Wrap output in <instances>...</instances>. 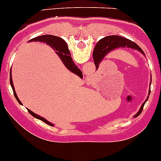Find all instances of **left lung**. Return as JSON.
Here are the masks:
<instances>
[{"label": "left lung", "mask_w": 161, "mask_h": 161, "mask_svg": "<svg viewBox=\"0 0 161 161\" xmlns=\"http://www.w3.org/2000/svg\"><path fill=\"white\" fill-rule=\"evenodd\" d=\"M119 48H130V49H135V50L139 51L143 56H146V54L144 53L142 49L136 43L130 41L129 39L125 38V37H121V36L117 35L107 36V37H104V38L101 39V40L97 43L96 46H95L94 48V50H93V60H94L96 68H98V66H99V64H101V62L104 60V57H105L108 54L110 53L112 51L115 50V49H119ZM151 82H152V75H151L150 85ZM149 94H150V89L149 90ZM149 96L147 97V98H146V100L145 101V102L142 103L141 108H140V109L138 110V113L135 115H138L139 114H141L142 112L145 103L147 101Z\"/></svg>", "instance_id": "1"}]
</instances>
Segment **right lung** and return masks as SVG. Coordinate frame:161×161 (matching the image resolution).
Masks as SVG:
<instances>
[{"mask_svg":"<svg viewBox=\"0 0 161 161\" xmlns=\"http://www.w3.org/2000/svg\"><path fill=\"white\" fill-rule=\"evenodd\" d=\"M40 42L46 43V45L50 46L51 48L53 49V50L56 51V53L59 56V57L60 58L61 61L63 62V64H64V66L69 70L70 71H71L72 73H74L75 75H78L79 77L82 78V72L81 71V70L78 68L75 65V64L73 62L72 58L71 57V54H70V51L68 49V45H67L66 42L62 39L61 37H57V36L54 35H49V34H46V35H41L38 36V37H34V38L31 39L30 41H28V42ZM10 84L11 86H12V90H13L14 96H15V99L17 100L19 104H21V101H19V99L18 98L16 93H15V87H14L13 82H12V68L10 69ZM28 112L31 114V115H33L35 118L38 119L40 120H42L43 122L46 123V124H49L50 126H53V124L52 123L49 122L47 119H46L43 117L40 116V115H37L34 112H33L32 111H31L30 109H28Z\"/></svg>","mask_w":161,"mask_h":161,"instance_id":"add662e5","label":"right lung"}]
</instances>
